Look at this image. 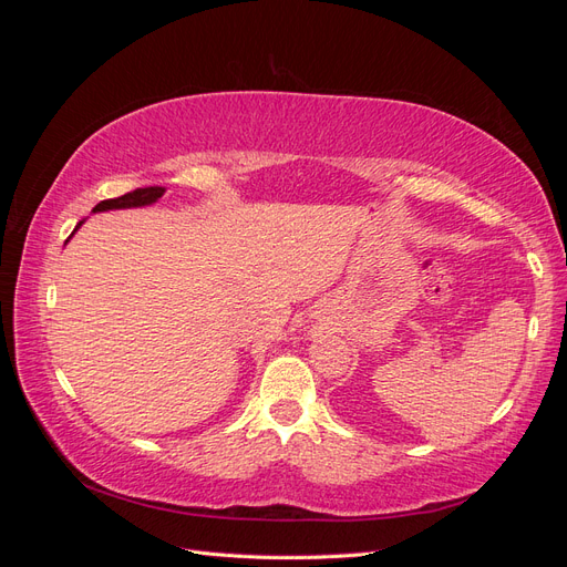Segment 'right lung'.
Here are the masks:
<instances>
[{
  "label": "right lung",
  "instance_id": "right-lung-1",
  "mask_svg": "<svg viewBox=\"0 0 567 567\" xmlns=\"http://www.w3.org/2000/svg\"><path fill=\"white\" fill-rule=\"evenodd\" d=\"M165 194L163 186H146V188H134V192L125 194V196H117V198H109V200H101L94 205V213H104V210H120V208H142V205H151L156 203L161 196ZM82 225V221H80ZM78 225V227H80ZM75 227V231H78Z\"/></svg>",
  "mask_w": 567,
  "mask_h": 567
}]
</instances>
